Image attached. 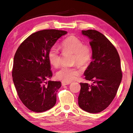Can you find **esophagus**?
Wrapping results in <instances>:
<instances>
[{"label":"esophagus","instance_id":"34e87169","mask_svg":"<svg viewBox=\"0 0 133 133\" xmlns=\"http://www.w3.org/2000/svg\"><path fill=\"white\" fill-rule=\"evenodd\" d=\"M70 83H71V82H64V81H62V86L68 85V84H70Z\"/></svg>","mask_w":133,"mask_h":133}]
</instances>
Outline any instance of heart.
Here are the masks:
<instances>
[{
  "label": "heart",
  "instance_id": "heart-1",
  "mask_svg": "<svg viewBox=\"0 0 133 133\" xmlns=\"http://www.w3.org/2000/svg\"><path fill=\"white\" fill-rule=\"evenodd\" d=\"M61 47L63 51H70L74 54L73 63H77L82 66H87L91 62L92 51L88 45L83 44V41L77 36L71 35L62 42ZM48 59L54 67H57L60 64L61 58L59 51L55 47H51L48 52ZM81 74V70L78 66L71 67L63 66L56 73L58 79L64 82H71L75 80Z\"/></svg>",
  "mask_w": 133,
  "mask_h": 133
}]
</instances>
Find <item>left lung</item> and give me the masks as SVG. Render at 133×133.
I'll use <instances>...</instances> for the list:
<instances>
[{
  "label": "left lung",
  "instance_id": "8db88e82",
  "mask_svg": "<svg viewBox=\"0 0 133 133\" xmlns=\"http://www.w3.org/2000/svg\"><path fill=\"white\" fill-rule=\"evenodd\" d=\"M92 49V61L84 72L92 82L81 83L78 104L90 113H98L108 107L116 95L122 81L121 60L117 50L102 34L94 30H82Z\"/></svg>",
  "mask_w": 133,
  "mask_h": 133
}]
</instances>
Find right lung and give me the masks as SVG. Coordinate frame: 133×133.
Instances as JSON below:
<instances>
[{
    "mask_svg": "<svg viewBox=\"0 0 133 133\" xmlns=\"http://www.w3.org/2000/svg\"><path fill=\"white\" fill-rule=\"evenodd\" d=\"M66 31L44 30L30 35L17 49L12 76L20 99L36 112L51 109L56 102L61 82L47 81L52 76L48 52Z\"/></svg>",
    "mask_w": 133,
    "mask_h": 133,
    "instance_id": "add662e5",
    "label": "right lung"
}]
</instances>
